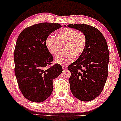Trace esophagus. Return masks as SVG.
<instances>
[{
	"mask_svg": "<svg viewBox=\"0 0 121 121\" xmlns=\"http://www.w3.org/2000/svg\"><path fill=\"white\" fill-rule=\"evenodd\" d=\"M66 68H67V67H66V66H62V69H66Z\"/></svg>",
	"mask_w": 121,
	"mask_h": 121,
	"instance_id": "obj_1",
	"label": "esophagus"
}]
</instances>
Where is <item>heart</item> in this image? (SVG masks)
I'll return each mask as SVG.
<instances>
[{
    "label": "heart",
    "mask_w": 121,
    "mask_h": 121,
    "mask_svg": "<svg viewBox=\"0 0 121 121\" xmlns=\"http://www.w3.org/2000/svg\"><path fill=\"white\" fill-rule=\"evenodd\" d=\"M64 44V52L57 55L55 63L65 65L70 63L76 57L81 56L84 52L86 39L84 34L70 28H64L56 34V37L49 36L45 40V46L52 55L55 56L61 50V45Z\"/></svg>",
    "instance_id": "1"
}]
</instances>
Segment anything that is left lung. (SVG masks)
I'll use <instances>...</instances> for the list:
<instances>
[{"label":"left lung","instance_id":"obj_1","mask_svg":"<svg viewBox=\"0 0 121 121\" xmlns=\"http://www.w3.org/2000/svg\"><path fill=\"white\" fill-rule=\"evenodd\" d=\"M68 27L81 31L86 39L84 52L68 66L71 73L70 91L79 100L91 101L101 94L106 83L109 60L108 44L102 33L95 27L84 24Z\"/></svg>","mask_w":121,"mask_h":121}]
</instances>
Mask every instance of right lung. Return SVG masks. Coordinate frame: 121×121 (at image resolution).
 Instances as JSON below:
<instances>
[{
	"label": "right lung",
	"mask_w": 121,
	"mask_h": 121,
	"mask_svg": "<svg viewBox=\"0 0 121 121\" xmlns=\"http://www.w3.org/2000/svg\"><path fill=\"white\" fill-rule=\"evenodd\" d=\"M58 23H41L24 29L19 35L13 54L15 73L21 92L29 101L41 102L53 91V80L62 72L56 64L47 68L53 60L45 40L61 27Z\"/></svg>",
	"instance_id": "right-lung-1"
}]
</instances>
